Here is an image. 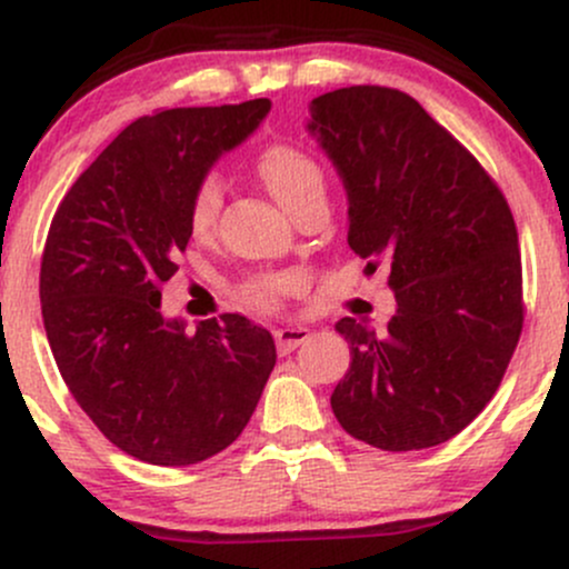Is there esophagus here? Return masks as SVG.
I'll return each instance as SVG.
<instances>
[{
  "instance_id": "34e87169",
  "label": "esophagus",
  "mask_w": 569,
  "mask_h": 569,
  "mask_svg": "<svg viewBox=\"0 0 569 569\" xmlns=\"http://www.w3.org/2000/svg\"><path fill=\"white\" fill-rule=\"evenodd\" d=\"M307 337H310V329H305V326H286V329H278L276 331L278 352L280 356H289L291 350H297L299 345L307 342Z\"/></svg>"
}]
</instances>
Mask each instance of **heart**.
I'll list each match as a JSON object with an SVG mask.
<instances>
[{"label": "heart", "mask_w": 569, "mask_h": 569, "mask_svg": "<svg viewBox=\"0 0 569 569\" xmlns=\"http://www.w3.org/2000/svg\"><path fill=\"white\" fill-rule=\"evenodd\" d=\"M257 166L267 189L276 194L291 217L310 200L323 198L326 181L321 166L297 143H270L259 154ZM221 200H224V187H221L219 176H202L192 189V198H189V227L194 234H206L211 230L221 211ZM299 283H302V278L297 272H264V276L246 280L240 297L257 310L276 312L286 302V297L293 289H299Z\"/></svg>", "instance_id": "1"}]
</instances>
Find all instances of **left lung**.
Instances as JSON below:
<instances>
[{
  "mask_svg": "<svg viewBox=\"0 0 569 569\" xmlns=\"http://www.w3.org/2000/svg\"><path fill=\"white\" fill-rule=\"evenodd\" d=\"M310 133L348 189V246L390 264L396 316L377 335L337 331L350 369L331 409L352 439L385 452L449 441L500 388L521 323L519 234L481 162L415 98L352 84L312 98Z\"/></svg>",
  "mask_w": 569,
  "mask_h": 569,
  "instance_id": "left-lung-1",
  "label": "left lung"
}]
</instances>
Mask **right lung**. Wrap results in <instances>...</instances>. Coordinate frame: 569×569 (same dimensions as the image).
Segmentation results:
<instances>
[{
  "label": "right lung",
  "instance_id": "right-lung-1",
  "mask_svg": "<svg viewBox=\"0 0 569 569\" xmlns=\"http://www.w3.org/2000/svg\"><path fill=\"white\" fill-rule=\"evenodd\" d=\"M270 112L267 98L139 117L58 206L39 299L63 382L117 449L149 466H194L243 433L276 367V342L238 312H160L187 251L189 198L221 152Z\"/></svg>",
  "mask_w": 569,
  "mask_h": 569
}]
</instances>
